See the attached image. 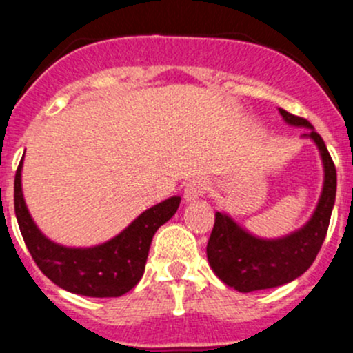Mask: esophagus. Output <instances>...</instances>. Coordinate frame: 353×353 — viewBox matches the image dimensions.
<instances>
[{
    "label": "esophagus",
    "mask_w": 353,
    "mask_h": 353,
    "mask_svg": "<svg viewBox=\"0 0 353 353\" xmlns=\"http://www.w3.org/2000/svg\"><path fill=\"white\" fill-rule=\"evenodd\" d=\"M210 191V183L205 179H193L184 186V199L186 203L196 201L198 198L205 196Z\"/></svg>",
    "instance_id": "obj_1"
}]
</instances>
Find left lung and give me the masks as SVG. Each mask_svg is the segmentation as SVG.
<instances>
[{
  "label": "left lung",
  "instance_id": "left-lung-1",
  "mask_svg": "<svg viewBox=\"0 0 353 353\" xmlns=\"http://www.w3.org/2000/svg\"><path fill=\"white\" fill-rule=\"evenodd\" d=\"M292 126L307 128L302 137L311 138L319 148L325 183L318 206L302 229L280 239H261L237 225L227 213H215V225L206 245L208 263L225 285L239 292L265 290L285 285L301 276L318 256L328 232L331 210L336 196V169L325 141L304 117L279 109Z\"/></svg>",
  "mask_w": 353,
  "mask_h": 353
}]
</instances>
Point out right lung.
Segmentation results:
<instances>
[{"instance_id":"right-lung-1","label":"right lung","mask_w":353,"mask_h":353,"mask_svg":"<svg viewBox=\"0 0 353 353\" xmlns=\"http://www.w3.org/2000/svg\"><path fill=\"white\" fill-rule=\"evenodd\" d=\"M22 162L15 174V215L35 265L56 285L87 297H119L140 282L152 239L172 219L181 198L172 196L145 210L126 229L94 248H66L37 229L22 193Z\"/></svg>"}]
</instances>
